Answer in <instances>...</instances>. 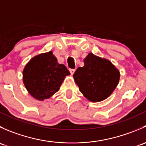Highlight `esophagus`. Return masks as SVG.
Segmentation results:
<instances>
[{"label":"esophagus","mask_w":146,"mask_h":146,"mask_svg":"<svg viewBox=\"0 0 146 146\" xmlns=\"http://www.w3.org/2000/svg\"><path fill=\"white\" fill-rule=\"evenodd\" d=\"M69 71H70V74L73 75V73H75V71H76V69H73V68H70L69 69Z\"/></svg>","instance_id":"esophagus-1"}]
</instances>
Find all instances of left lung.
<instances>
[{
  "mask_svg": "<svg viewBox=\"0 0 146 146\" xmlns=\"http://www.w3.org/2000/svg\"><path fill=\"white\" fill-rule=\"evenodd\" d=\"M84 64L73 74L80 91L91 102L104 100L118 85L119 70L110 61L92 53L84 59Z\"/></svg>",
  "mask_w": 146,
  "mask_h": 146,
  "instance_id": "1",
  "label": "left lung"
}]
</instances>
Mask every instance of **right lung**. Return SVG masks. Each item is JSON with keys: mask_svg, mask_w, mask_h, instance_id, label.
Listing matches in <instances>:
<instances>
[{"mask_svg": "<svg viewBox=\"0 0 146 146\" xmlns=\"http://www.w3.org/2000/svg\"><path fill=\"white\" fill-rule=\"evenodd\" d=\"M68 75L67 68L58 64L49 51L30 60L23 70V82L32 96L43 100L59 90L64 78Z\"/></svg>", "mask_w": 146, "mask_h": 146, "instance_id": "right-lung-1", "label": "right lung"}]
</instances>
